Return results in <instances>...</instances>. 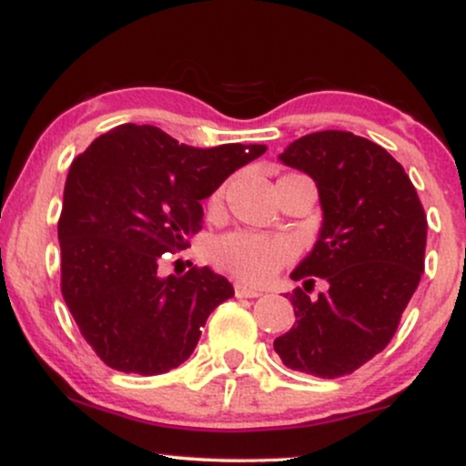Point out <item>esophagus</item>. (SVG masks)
Here are the masks:
<instances>
[{"label": "esophagus", "mask_w": 466, "mask_h": 466, "mask_svg": "<svg viewBox=\"0 0 466 466\" xmlns=\"http://www.w3.org/2000/svg\"><path fill=\"white\" fill-rule=\"evenodd\" d=\"M234 294H237V298H258V296H262V291L253 289V288H249V285L237 283L234 285Z\"/></svg>", "instance_id": "34e87169"}]
</instances>
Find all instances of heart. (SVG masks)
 I'll use <instances>...</instances> for the list:
<instances>
[{
  "label": "heart",
  "instance_id": "1",
  "mask_svg": "<svg viewBox=\"0 0 466 466\" xmlns=\"http://www.w3.org/2000/svg\"><path fill=\"white\" fill-rule=\"evenodd\" d=\"M226 189L219 187L210 196V207L219 208ZM217 268L238 277L247 283H266L294 258V247L285 238H268L251 232H232L217 238L208 249Z\"/></svg>",
  "mask_w": 466,
  "mask_h": 466
}]
</instances>
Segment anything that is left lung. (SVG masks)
I'll list each match as a JSON object with an SVG mask.
<instances>
[{
	"instance_id": "obj_1",
	"label": "left lung",
	"mask_w": 466,
	"mask_h": 466,
	"mask_svg": "<svg viewBox=\"0 0 466 466\" xmlns=\"http://www.w3.org/2000/svg\"><path fill=\"white\" fill-rule=\"evenodd\" d=\"M319 189L324 226L291 272L296 324L275 339L291 370L350 375L386 350L424 272L426 213L402 166L373 140L340 129L302 136L281 153ZM315 278L329 289L309 297Z\"/></svg>"
}]
</instances>
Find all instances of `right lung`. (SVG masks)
<instances>
[{
	"mask_svg": "<svg viewBox=\"0 0 466 466\" xmlns=\"http://www.w3.org/2000/svg\"><path fill=\"white\" fill-rule=\"evenodd\" d=\"M264 151L194 148L159 127L126 123L74 157L57 226L61 294L106 367L161 375L191 356L234 288L207 266L166 279L157 266L200 232L204 198Z\"/></svg>",
	"mask_w": 466,
	"mask_h": 466,
	"instance_id": "add662e5",
	"label": "right lung"
}]
</instances>
